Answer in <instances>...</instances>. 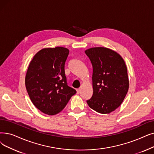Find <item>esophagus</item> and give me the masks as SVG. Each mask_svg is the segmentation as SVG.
<instances>
[{
  "label": "esophagus",
  "mask_w": 154,
  "mask_h": 154,
  "mask_svg": "<svg viewBox=\"0 0 154 154\" xmlns=\"http://www.w3.org/2000/svg\"><path fill=\"white\" fill-rule=\"evenodd\" d=\"M81 88H79V89H77V94H79L80 92H81Z\"/></svg>",
  "instance_id": "1"
}]
</instances>
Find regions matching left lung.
<instances>
[{
    "mask_svg": "<svg viewBox=\"0 0 154 154\" xmlns=\"http://www.w3.org/2000/svg\"><path fill=\"white\" fill-rule=\"evenodd\" d=\"M92 65V97L87 103L93 110L109 114L122 104L128 92V70L122 56L105 47L85 51Z\"/></svg>",
    "mask_w": 154,
    "mask_h": 154,
    "instance_id": "obj_1",
    "label": "left lung"
}]
</instances>
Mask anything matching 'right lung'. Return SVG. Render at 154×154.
<instances>
[{"label": "right lung", "mask_w": 154, "mask_h": 154, "mask_svg": "<svg viewBox=\"0 0 154 154\" xmlns=\"http://www.w3.org/2000/svg\"><path fill=\"white\" fill-rule=\"evenodd\" d=\"M69 50L45 48L33 57L26 72L25 85L32 104L48 115L60 112L76 91L67 85L65 63Z\"/></svg>", "instance_id": "1"}]
</instances>
